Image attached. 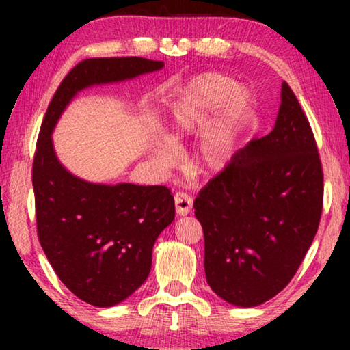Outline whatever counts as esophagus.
<instances>
[{
	"mask_svg": "<svg viewBox=\"0 0 350 350\" xmlns=\"http://www.w3.org/2000/svg\"><path fill=\"white\" fill-rule=\"evenodd\" d=\"M175 210L180 217H186L193 210V198L183 193V191L175 193Z\"/></svg>",
	"mask_w": 350,
	"mask_h": 350,
	"instance_id": "obj_1",
	"label": "esophagus"
}]
</instances>
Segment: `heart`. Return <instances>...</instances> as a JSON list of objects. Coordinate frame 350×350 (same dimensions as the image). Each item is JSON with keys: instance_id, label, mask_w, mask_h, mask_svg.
<instances>
[{"instance_id": "b5f03b06", "label": "heart", "mask_w": 350, "mask_h": 350, "mask_svg": "<svg viewBox=\"0 0 350 350\" xmlns=\"http://www.w3.org/2000/svg\"><path fill=\"white\" fill-rule=\"evenodd\" d=\"M252 108L248 90L221 73H204L191 79L169 107L167 142H154L152 159L161 169H170L175 150L183 138L193 135L210 122L200 133L198 162L202 170H221L236 151L239 135Z\"/></svg>"}]
</instances>
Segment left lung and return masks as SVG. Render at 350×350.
I'll return each instance as SVG.
<instances>
[{
    "label": "left lung",
    "mask_w": 350,
    "mask_h": 350,
    "mask_svg": "<svg viewBox=\"0 0 350 350\" xmlns=\"http://www.w3.org/2000/svg\"><path fill=\"white\" fill-rule=\"evenodd\" d=\"M323 172L312 129L282 83L269 135L239 150L200 189L207 284L239 308H255L288 285L319 229Z\"/></svg>",
    "instance_id": "1"
}]
</instances>
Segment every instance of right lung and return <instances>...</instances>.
<instances>
[{"mask_svg":"<svg viewBox=\"0 0 350 350\" xmlns=\"http://www.w3.org/2000/svg\"><path fill=\"white\" fill-rule=\"evenodd\" d=\"M161 68L164 62L142 57L79 62L62 81L41 124L31 175L38 237L66 288L97 308L119 304L148 279L156 239L175 218L174 196L165 186L79 178L62 165L52 132L81 90Z\"/></svg>","mask_w":350,"mask_h":350,"instance_id":"add662e5","label":"right lung"}]
</instances>
